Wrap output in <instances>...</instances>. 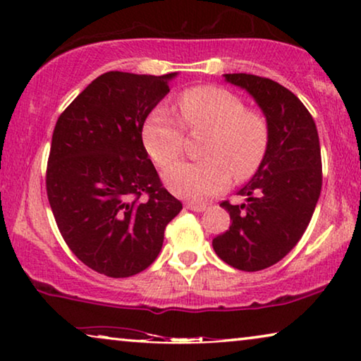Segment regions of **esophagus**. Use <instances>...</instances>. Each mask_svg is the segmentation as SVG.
<instances>
[{
  "label": "esophagus",
  "instance_id": "esophagus-1",
  "mask_svg": "<svg viewBox=\"0 0 361 361\" xmlns=\"http://www.w3.org/2000/svg\"><path fill=\"white\" fill-rule=\"evenodd\" d=\"M185 209L194 210V212H204L207 209V204H195V202H187Z\"/></svg>",
  "mask_w": 361,
  "mask_h": 361
}]
</instances>
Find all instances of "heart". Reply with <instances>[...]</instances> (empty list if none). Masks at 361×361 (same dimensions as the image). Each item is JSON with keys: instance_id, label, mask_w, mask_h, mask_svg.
I'll use <instances>...</instances> for the list:
<instances>
[{"instance_id": "b5f03b06", "label": "heart", "mask_w": 361, "mask_h": 361, "mask_svg": "<svg viewBox=\"0 0 361 361\" xmlns=\"http://www.w3.org/2000/svg\"><path fill=\"white\" fill-rule=\"evenodd\" d=\"M179 119L156 108L142 125V142L157 166L167 167L182 154L184 128L192 135L205 133L202 161L177 162L164 174L174 195L204 200L230 185L231 176L245 180L259 169L271 141L269 121L259 110H250L236 93L224 87L200 85L177 98Z\"/></svg>"}]
</instances>
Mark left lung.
Segmentation results:
<instances>
[{"mask_svg": "<svg viewBox=\"0 0 361 361\" xmlns=\"http://www.w3.org/2000/svg\"><path fill=\"white\" fill-rule=\"evenodd\" d=\"M245 88L268 118L271 141L264 161L238 195L228 200L230 228L215 236V253L241 271H261L284 258L302 238L322 189V159L317 128L302 102L271 78L225 73Z\"/></svg>", "mask_w": 361, "mask_h": 361, "instance_id": "8db88e82", "label": "left lung"}]
</instances>
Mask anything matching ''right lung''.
Masks as SVG:
<instances>
[{
  "instance_id": "obj_1",
  "label": "right lung",
  "mask_w": 361,
  "mask_h": 361,
  "mask_svg": "<svg viewBox=\"0 0 361 361\" xmlns=\"http://www.w3.org/2000/svg\"><path fill=\"white\" fill-rule=\"evenodd\" d=\"M176 75L103 73L54 128L46 174L54 219L72 253L110 278L151 266L182 210L142 145V125Z\"/></svg>"
}]
</instances>
